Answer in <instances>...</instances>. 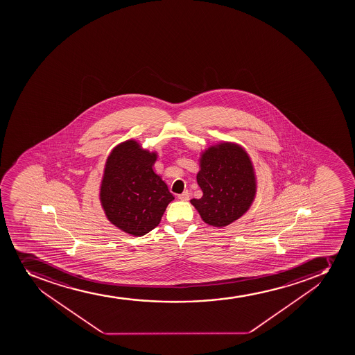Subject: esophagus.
I'll list each match as a JSON object with an SVG mask.
<instances>
[{
  "label": "esophagus",
  "mask_w": 355,
  "mask_h": 355,
  "mask_svg": "<svg viewBox=\"0 0 355 355\" xmlns=\"http://www.w3.org/2000/svg\"><path fill=\"white\" fill-rule=\"evenodd\" d=\"M178 199L182 201H189L190 200V193H189L187 191H185V192L178 196Z\"/></svg>",
  "instance_id": "obj_1"
}]
</instances>
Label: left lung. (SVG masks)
I'll use <instances>...</instances> for the list:
<instances>
[{"instance_id":"left-lung-1","label":"left lung","mask_w":355,"mask_h":355,"mask_svg":"<svg viewBox=\"0 0 355 355\" xmlns=\"http://www.w3.org/2000/svg\"><path fill=\"white\" fill-rule=\"evenodd\" d=\"M197 182L204 194L191 204L214 227H225L241 218L256 196L252 162L239 144L223 142L205 150Z\"/></svg>"}]
</instances>
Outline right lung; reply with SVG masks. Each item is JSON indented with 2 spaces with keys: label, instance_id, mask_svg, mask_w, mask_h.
Here are the masks:
<instances>
[{
  "label": "right lung",
  "instance_id": "obj_1",
  "mask_svg": "<svg viewBox=\"0 0 355 355\" xmlns=\"http://www.w3.org/2000/svg\"><path fill=\"white\" fill-rule=\"evenodd\" d=\"M156 158L128 140L118 144L106 161L101 202L109 221L130 235L144 236L157 227L175 199L153 170Z\"/></svg>",
  "mask_w": 355,
  "mask_h": 355
}]
</instances>
